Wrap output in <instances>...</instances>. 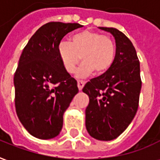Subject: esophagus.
<instances>
[{
  "instance_id": "34e87169",
  "label": "esophagus",
  "mask_w": 160,
  "mask_h": 160,
  "mask_svg": "<svg viewBox=\"0 0 160 160\" xmlns=\"http://www.w3.org/2000/svg\"><path fill=\"white\" fill-rule=\"evenodd\" d=\"M77 85H78V88H79V90L81 91L82 90V88H83L84 85H85V81H83V80H78Z\"/></svg>"
}]
</instances>
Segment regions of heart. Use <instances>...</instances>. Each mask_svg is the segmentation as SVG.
I'll return each mask as SVG.
<instances>
[{
    "mask_svg": "<svg viewBox=\"0 0 160 160\" xmlns=\"http://www.w3.org/2000/svg\"><path fill=\"white\" fill-rule=\"evenodd\" d=\"M58 54L68 73L75 71L81 56L83 62L77 70V77L83 78L94 71L104 73L110 69L116 57V45L110 37L85 30L71 36L69 42H61Z\"/></svg>",
    "mask_w": 160,
    "mask_h": 160,
    "instance_id": "obj_1",
    "label": "heart"
}]
</instances>
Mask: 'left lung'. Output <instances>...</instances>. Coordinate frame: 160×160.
<instances>
[{
    "label": "left lung",
    "instance_id": "obj_1",
    "mask_svg": "<svg viewBox=\"0 0 160 160\" xmlns=\"http://www.w3.org/2000/svg\"><path fill=\"white\" fill-rule=\"evenodd\" d=\"M116 40V57L110 69L88 81L83 91L89 96L86 127L99 141L118 138L130 124L139 106L141 89L140 62L133 43L112 27H99Z\"/></svg>",
    "mask_w": 160,
    "mask_h": 160
}]
</instances>
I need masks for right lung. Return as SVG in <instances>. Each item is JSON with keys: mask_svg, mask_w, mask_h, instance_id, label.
Segmentation results:
<instances>
[{"mask_svg": "<svg viewBox=\"0 0 160 160\" xmlns=\"http://www.w3.org/2000/svg\"><path fill=\"white\" fill-rule=\"evenodd\" d=\"M82 26L47 23L23 49L13 77L16 113L34 137L48 140L59 134L63 114L79 92L76 80L61 62L58 47L63 37Z\"/></svg>", "mask_w": 160, "mask_h": 160, "instance_id": "obj_1", "label": "right lung"}]
</instances>
